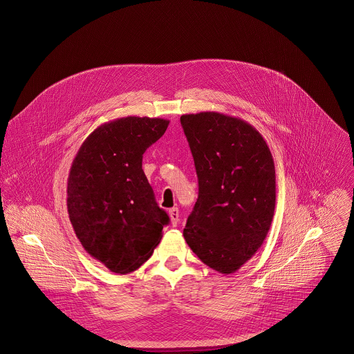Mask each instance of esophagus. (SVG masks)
<instances>
[{
    "mask_svg": "<svg viewBox=\"0 0 354 354\" xmlns=\"http://www.w3.org/2000/svg\"><path fill=\"white\" fill-rule=\"evenodd\" d=\"M169 215H170V219H171V225H173V226H177V225H178V221H180L178 208H177V207L170 208V209H169Z\"/></svg>",
    "mask_w": 354,
    "mask_h": 354,
    "instance_id": "esophagus-1",
    "label": "esophagus"
}]
</instances>
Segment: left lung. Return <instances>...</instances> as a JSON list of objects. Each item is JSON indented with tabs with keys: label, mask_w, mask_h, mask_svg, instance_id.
<instances>
[{
	"label": "left lung",
	"mask_w": 354,
	"mask_h": 354,
	"mask_svg": "<svg viewBox=\"0 0 354 354\" xmlns=\"http://www.w3.org/2000/svg\"><path fill=\"white\" fill-rule=\"evenodd\" d=\"M199 180L184 229L204 264L233 274L261 247L275 209V167L263 136L241 118L216 111L180 118Z\"/></svg>",
	"instance_id": "obj_1"
}]
</instances>
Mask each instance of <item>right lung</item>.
Instances as JSON below:
<instances>
[{
    "instance_id": "add662e5",
    "label": "right lung",
    "mask_w": 354,
    "mask_h": 354,
    "mask_svg": "<svg viewBox=\"0 0 354 354\" xmlns=\"http://www.w3.org/2000/svg\"><path fill=\"white\" fill-rule=\"evenodd\" d=\"M169 120L122 117L102 124L76 153L66 205L83 248L115 274L150 259L169 223L142 169L143 153L167 129Z\"/></svg>"
}]
</instances>
